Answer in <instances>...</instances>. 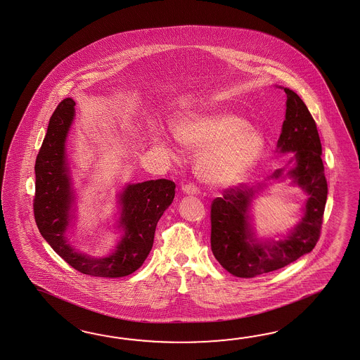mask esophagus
Wrapping results in <instances>:
<instances>
[{"instance_id":"obj_1","label":"esophagus","mask_w":360,"mask_h":360,"mask_svg":"<svg viewBox=\"0 0 360 360\" xmlns=\"http://www.w3.org/2000/svg\"><path fill=\"white\" fill-rule=\"evenodd\" d=\"M183 192L186 194H197L200 191H198V188L195 186V185L192 184V183H186V184L183 185Z\"/></svg>"}]
</instances>
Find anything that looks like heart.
Segmentation results:
<instances>
[{
    "mask_svg": "<svg viewBox=\"0 0 360 360\" xmlns=\"http://www.w3.org/2000/svg\"><path fill=\"white\" fill-rule=\"evenodd\" d=\"M174 133L185 148L203 150L197 160V174L212 185L239 180L255 166L265 148L259 130L231 112L186 116L176 122Z\"/></svg>",
    "mask_w": 360,
    "mask_h": 360,
    "instance_id": "1",
    "label": "heart"
}]
</instances>
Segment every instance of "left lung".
<instances>
[{
	"instance_id": "1",
	"label": "left lung",
	"mask_w": 360,
	"mask_h": 360,
	"mask_svg": "<svg viewBox=\"0 0 360 360\" xmlns=\"http://www.w3.org/2000/svg\"><path fill=\"white\" fill-rule=\"evenodd\" d=\"M287 94L286 120L278 139L281 153L292 151V167L287 175L303 188L308 200L304 217L283 240L257 241L249 226V205L256 191L239 184L224 189L223 197L212 200V250L214 257L230 274L253 278L285 267L314 248L320 239L328 183L321 159V142L312 115L297 94ZM277 169L271 177H281Z\"/></svg>"
}]
</instances>
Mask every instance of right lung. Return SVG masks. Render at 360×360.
I'll return each mask as SVG.
<instances>
[{
	"label": "right lung",
	"instance_id": "1",
	"mask_svg": "<svg viewBox=\"0 0 360 360\" xmlns=\"http://www.w3.org/2000/svg\"><path fill=\"white\" fill-rule=\"evenodd\" d=\"M74 105L70 98L57 105L39 150L35 163V221L56 253L79 273L91 277H125L134 273L148 257L158 221L174 201L176 185L167 179L128 185L120 197V224L125 233L116 250L105 258H91L75 252L65 238L74 198L65 139L73 122Z\"/></svg>",
	"mask_w": 360,
	"mask_h": 360
}]
</instances>
